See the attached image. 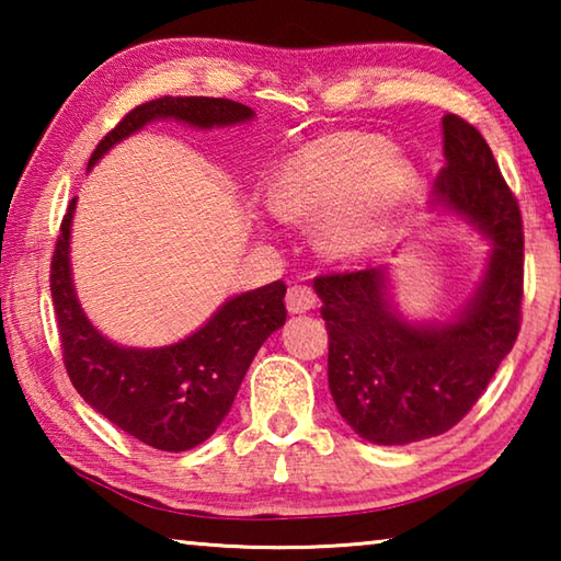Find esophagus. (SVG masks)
<instances>
[{
  "label": "esophagus",
  "mask_w": 561,
  "mask_h": 561,
  "mask_svg": "<svg viewBox=\"0 0 561 561\" xmlns=\"http://www.w3.org/2000/svg\"><path fill=\"white\" fill-rule=\"evenodd\" d=\"M317 304V294L307 284H291L287 291V309L291 314H304Z\"/></svg>",
  "instance_id": "1"
}]
</instances>
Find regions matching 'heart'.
I'll return each instance as SVG.
<instances>
[{"label": "heart", "mask_w": 561, "mask_h": 561, "mask_svg": "<svg viewBox=\"0 0 561 561\" xmlns=\"http://www.w3.org/2000/svg\"><path fill=\"white\" fill-rule=\"evenodd\" d=\"M415 185V168L374 133H327L301 146L270 183L272 210L287 220L321 217V244L354 254L376 244Z\"/></svg>", "instance_id": "1"}]
</instances>
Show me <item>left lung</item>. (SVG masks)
Here are the masks:
<instances>
[{
    "label": "left lung",
    "instance_id": "left-lung-1",
    "mask_svg": "<svg viewBox=\"0 0 561 561\" xmlns=\"http://www.w3.org/2000/svg\"><path fill=\"white\" fill-rule=\"evenodd\" d=\"M445 168L435 203L492 240L488 274L453 324H408L386 299V272L319 274L329 331V388L344 421L376 445L435 438L485 391L522 324L525 234L517 197L488 140L455 113L443 118Z\"/></svg>",
    "mask_w": 561,
    "mask_h": 561
}]
</instances>
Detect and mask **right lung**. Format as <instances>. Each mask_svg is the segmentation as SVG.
<instances>
[{
	"mask_svg": "<svg viewBox=\"0 0 561 561\" xmlns=\"http://www.w3.org/2000/svg\"><path fill=\"white\" fill-rule=\"evenodd\" d=\"M156 118L213 128L250 121L252 108L207 96H163L140 103L103 136L89 168L111 146ZM73 205L76 197L61 220L49 274L66 374L83 401L136 440L168 453L195 448L225 421L254 354L287 321V284L277 279L240 294L222 304L201 331L173 346H116L91 327L76 301L69 267Z\"/></svg>",
	"mask_w": 561,
	"mask_h": 561,
	"instance_id": "add662e5",
	"label": "right lung"
}]
</instances>
